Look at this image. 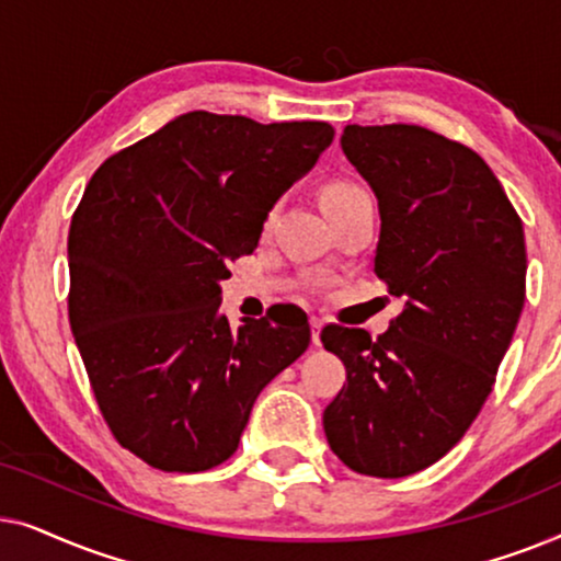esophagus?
Masks as SVG:
<instances>
[{
    "label": "esophagus",
    "instance_id": "1",
    "mask_svg": "<svg viewBox=\"0 0 561 561\" xmlns=\"http://www.w3.org/2000/svg\"><path fill=\"white\" fill-rule=\"evenodd\" d=\"M321 327H324V321L311 317V342H313V347H319V344H321Z\"/></svg>",
    "mask_w": 561,
    "mask_h": 561
}]
</instances>
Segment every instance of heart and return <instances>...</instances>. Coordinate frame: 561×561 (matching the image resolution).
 Here are the masks:
<instances>
[{"label": "heart", "instance_id": "obj_1", "mask_svg": "<svg viewBox=\"0 0 561 561\" xmlns=\"http://www.w3.org/2000/svg\"><path fill=\"white\" fill-rule=\"evenodd\" d=\"M357 191H363V188L355 186V183H350V181H334V183H329L327 191H324V206H327V204H334V202H342V198L357 194ZM271 219H273V209H271V214H267L265 225H267V221H271Z\"/></svg>", "mask_w": 561, "mask_h": 561}]
</instances>
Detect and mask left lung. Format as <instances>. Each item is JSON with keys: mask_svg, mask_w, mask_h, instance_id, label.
<instances>
[{"mask_svg": "<svg viewBox=\"0 0 561 561\" xmlns=\"http://www.w3.org/2000/svg\"><path fill=\"white\" fill-rule=\"evenodd\" d=\"M342 150L378 198L375 273L403 298L378 340L329 324L347 367L324 409L350 470L405 478L462 439L495 382L526 298L524 225L485 160L416 125H347Z\"/></svg>", "mask_w": 561, "mask_h": 561, "instance_id": "1", "label": "left lung"}]
</instances>
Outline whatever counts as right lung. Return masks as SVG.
Segmentation results:
<instances>
[{"label":"right lung","mask_w":561,"mask_h":561,"mask_svg":"<svg viewBox=\"0 0 561 561\" xmlns=\"http://www.w3.org/2000/svg\"><path fill=\"white\" fill-rule=\"evenodd\" d=\"M332 140L327 122L188 112L89 181L68 232V321L104 421L142 462H225L260 390L309 347L301 309L232 329L219 283Z\"/></svg>","instance_id":"right-lung-1"}]
</instances>
